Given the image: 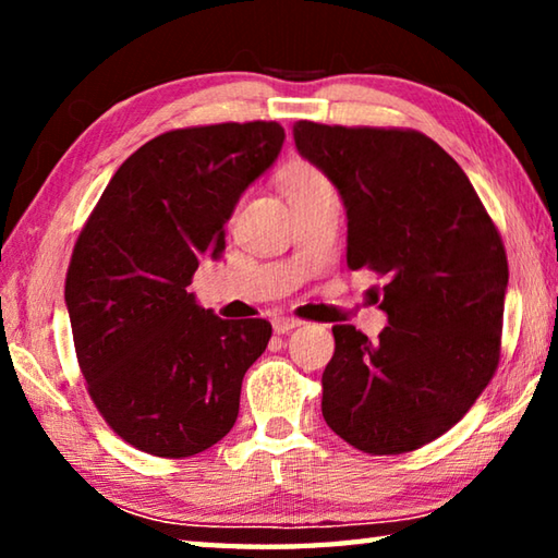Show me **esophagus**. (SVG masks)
I'll list each match as a JSON object with an SVG mask.
<instances>
[{
    "label": "esophagus",
    "mask_w": 558,
    "mask_h": 558,
    "mask_svg": "<svg viewBox=\"0 0 558 558\" xmlns=\"http://www.w3.org/2000/svg\"><path fill=\"white\" fill-rule=\"evenodd\" d=\"M302 323L298 317H276L272 319V332L276 335H288L290 329H295V327H300Z\"/></svg>",
    "instance_id": "34e87169"
}]
</instances>
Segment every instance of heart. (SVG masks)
Here are the masks:
<instances>
[{
	"label": "heart",
	"instance_id": "obj_1",
	"mask_svg": "<svg viewBox=\"0 0 558 558\" xmlns=\"http://www.w3.org/2000/svg\"><path fill=\"white\" fill-rule=\"evenodd\" d=\"M278 182L282 186V192H286V196H295L300 192H307V189L325 184L327 179L315 165L305 162V159H292V162H288L280 169Z\"/></svg>",
	"mask_w": 558,
	"mask_h": 558
}]
</instances>
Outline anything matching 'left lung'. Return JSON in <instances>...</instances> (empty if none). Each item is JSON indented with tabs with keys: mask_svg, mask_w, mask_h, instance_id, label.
I'll list each match as a JSON object with an SVG mask.
<instances>
[{
	"mask_svg": "<svg viewBox=\"0 0 558 558\" xmlns=\"http://www.w3.org/2000/svg\"><path fill=\"white\" fill-rule=\"evenodd\" d=\"M298 153L347 209V266L381 280L389 327L372 342L335 325L323 374L327 426L369 456L440 438L493 381L509 280L502 235L446 149L409 128L300 120Z\"/></svg>",
	"mask_w": 558,
	"mask_h": 558,
	"instance_id": "8db88e82",
	"label": "left lung"
}]
</instances>
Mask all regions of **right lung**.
<instances>
[{
  "label": "right lung",
  "mask_w": 558,
  "mask_h": 558,
  "mask_svg": "<svg viewBox=\"0 0 558 558\" xmlns=\"http://www.w3.org/2000/svg\"><path fill=\"white\" fill-rule=\"evenodd\" d=\"M278 122L179 128L132 153L73 245L65 272L75 356L98 413L132 448L189 458L239 418L241 384L266 352V319L196 305L202 256L253 179L276 162Z\"/></svg>",
  "instance_id": "obj_1"
}]
</instances>
